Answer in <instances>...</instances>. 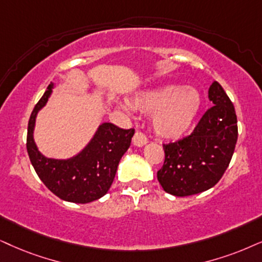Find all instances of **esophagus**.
Masks as SVG:
<instances>
[{
	"label": "esophagus",
	"instance_id": "34e87169",
	"mask_svg": "<svg viewBox=\"0 0 262 262\" xmlns=\"http://www.w3.org/2000/svg\"><path fill=\"white\" fill-rule=\"evenodd\" d=\"M147 144V138L146 135L144 133H141V132H137V133L134 134L133 137V145L134 146H138V147H141L144 146V145Z\"/></svg>",
	"mask_w": 262,
	"mask_h": 262
}]
</instances>
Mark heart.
<instances>
[{"label":"heart","mask_w":262,"mask_h":262,"mask_svg":"<svg viewBox=\"0 0 262 262\" xmlns=\"http://www.w3.org/2000/svg\"><path fill=\"white\" fill-rule=\"evenodd\" d=\"M203 99L197 89L168 84L142 92L132 106L152 115V127L161 138L175 140L190 130L202 110Z\"/></svg>","instance_id":"1"}]
</instances>
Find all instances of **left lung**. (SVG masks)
Wrapping results in <instances>:
<instances>
[{"mask_svg":"<svg viewBox=\"0 0 262 262\" xmlns=\"http://www.w3.org/2000/svg\"><path fill=\"white\" fill-rule=\"evenodd\" d=\"M214 106L202 116L193 132L164 144V163L157 179L168 193L186 197L209 190L219 183L230 164L238 138L232 101L220 83L208 91Z\"/></svg>","mask_w":262,"mask_h":262,"instance_id":"obj_1","label":"left lung"}]
</instances>
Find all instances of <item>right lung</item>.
Returning <instances> with one entry per match:
<instances>
[{"label":"right lung","mask_w":262,"mask_h":262,"mask_svg":"<svg viewBox=\"0 0 262 262\" xmlns=\"http://www.w3.org/2000/svg\"><path fill=\"white\" fill-rule=\"evenodd\" d=\"M54 84L39 99L28 125L26 148L38 178L55 196L72 203H89L107 193L122 156L130 146L134 129H122L112 123L99 125L94 137L78 155L69 160L45 157L34 140L36 116L47 104Z\"/></svg>","instance_id":"add662e5"}]
</instances>
